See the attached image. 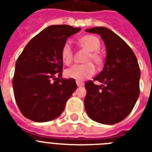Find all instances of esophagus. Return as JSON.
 Returning a JSON list of instances; mask_svg holds the SVG:
<instances>
[{
    "instance_id": "obj_1",
    "label": "esophagus",
    "mask_w": 152,
    "mask_h": 152,
    "mask_svg": "<svg viewBox=\"0 0 152 152\" xmlns=\"http://www.w3.org/2000/svg\"><path fill=\"white\" fill-rule=\"evenodd\" d=\"M76 84H77L78 87H82V86L84 85L83 82H81V81H79V80H76Z\"/></svg>"
}]
</instances>
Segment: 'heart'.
Returning a JSON list of instances; mask_svg holds the SVG:
<instances>
[{
  "instance_id": "heart-1",
  "label": "heart",
  "mask_w": 152,
  "mask_h": 152,
  "mask_svg": "<svg viewBox=\"0 0 152 152\" xmlns=\"http://www.w3.org/2000/svg\"><path fill=\"white\" fill-rule=\"evenodd\" d=\"M79 42L83 47L89 51L88 56V61L92 60L93 61L99 63L101 57L99 54L95 51L100 47V42L97 37L94 35H84L80 39ZM62 61L65 64H70L73 59V52L72 45L69 42H66L61 49V52ZM96 69L95 65L91 63H87L83 64H74L64 72L67 78L74 79L76 80H83L92 76L95 73Z\"/></svg>"
}]
</instances>
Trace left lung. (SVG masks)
I'll list each match as a JSON object with an SVG mask.
<instances>
[{"instance_id": "left-lung-1", "label": "left lung", "mask_w": 152, "mask_h": 152, "mask_svg": "<svg viewBox=\"0 0 152 152\" xmlns=\"http://www.w3.org/2000/svg\"><path fill=\"white\" fill-rule=\"evenodd\" d=\"M86 31L99 34L106 49L103 69L94 79L102 84L85 83L86 112L96 122L113 125L131 113L139 98V64L132 49L111 30L96 27Z\"/></svg>"}]
</instances>
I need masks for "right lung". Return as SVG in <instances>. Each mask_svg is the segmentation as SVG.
I'll list each match as a JSON object with an SVG mask.
<instances>
[{"instance_id":"right-lung-1","label":"right lung","mask_w":152,"mask_h":152,"mask_svg":"<svg viewBox=\"0 0 152 152\" xmlns=\"http://www.w3.org/2000/svg\"><path fill=\"white\" fill-rule=\"evenodd\" d=\"M80 31L69 25L49 26L27 43L18 57L13 91L25 118L46 122L64 111L77 85L74 79L61 77V52L67 39Z\"/></svg>"}]
</instances>
